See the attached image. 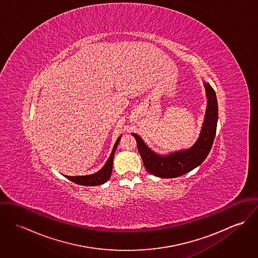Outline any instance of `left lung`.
Segmentation results:
<instances>
[{"mask_svg":"<svg viewBox=\"0 0 258 258\" xmlns=\"http://www.w3.org/2000/svg\"><path fill=\"white\" fill-rule=\"evenodd\" d=\"M204 85L207 95V109L199 138L191 147L168 155H160L149 147L138 134L132 133L144 166L150 174L164 179L177 178L199 167L208 157L216 137L219 108L215 90L206 81H204Z\"/></svg>","mask_w":258,"mask_h":258,"instance_id":"1","label":"left lung"}]
</instances>
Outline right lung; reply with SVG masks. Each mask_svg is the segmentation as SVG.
Wrapping results in <instances>:
<instances>
[{
    "mask_svg": "<svg viewBox=\"0 0 258 258\" xmlns=\"http://www.w3.org/2000/svg\"><path fill=\"white\" fill-rule=\"evenodd\" d=\"M120 139H121V135L116 140L113 150L111 152L110 157L108 158L107 162L105 163V165L98 172H96L92 175H86V176H74V177L66 176V177L75 184H81V185H90L91 186V185H99V184L106 183L110 179L112 168H113L114 153H115L116 148L120 142Z\"/></svg>",
    "mask_w": 258,
    "mask_h": 258,
    "instance_id": "right-lung-1",
    "label": "right lung"
}]
</instances>
